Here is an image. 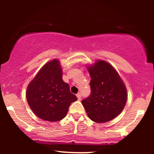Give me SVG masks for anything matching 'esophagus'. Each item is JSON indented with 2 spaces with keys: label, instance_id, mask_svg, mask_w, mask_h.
Masks as SVG:
<instances>
[{
  "label": "esophagus",
  "instance_id": "esophagus-1",
  "mask_svg": "<svg viewBox=\"0 0 154 154\" xmlns=\"http://www.w3.org/2000/svg\"><path fill=\"white\" fill-rule=\"evenodd\" d=\"M76 97H78V100H81V93H78L76 94Z\"/></svg>",
  "mask_w": 154,
  "mask_h": 154
}]
</instances>
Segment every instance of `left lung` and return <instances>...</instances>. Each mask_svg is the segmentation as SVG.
<instances>
[{"instance_id": "8db88e82", "label": "left lung", "mask_w": 154, "mask_h": 154, "mask_svg": "<svg viewBox=\"0 0 154 154\" xmlns=\"http://www.w3.org/2000/svg\"><path fill=\"white\" fill-rule=\"evenodd\" d=\"M91 93L82 101L88 117L95 123H106L118 116L127 102V90L116 69L104 60L88 66Z\"/></svg>"}]
</instances>
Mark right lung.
<instances>
[{"mask_svg":"<svg viewBox=\"0 0 154 154\" xmlns=\"http://www.w3.org/2000/svg\"><path fill=\"white\" fill-rule=\"evenodd\" d=\"M26 100L33 112L40 119L50 122L64 119L71 104L77 100L62 79L58 60L46 63L27 87Z\"/></svg>","mask_w":154,"mask_h":154,"instance_id":"1","label":"right lung"}]
</instances>
